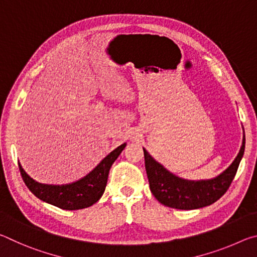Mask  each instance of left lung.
<instances>
[{"label": "left lung", "mask_w": 257, "mask_h": 257, "mask_svg": "<svg viewBox=\"0 0 257 257\" xmlns=\"http://www.w3.org/2000/svg\"><path fill=\"white\" fill-rule=\"evenodd\" d=\"M144 150L145 168L152 194L165 206L178 210H196L208 206L222 197L231 185L245 151V134L242 144L233 162L219 176L206 180H187L167 170Z\"/></svg>", "instance_id": "left-lung-1"}]
</instances>
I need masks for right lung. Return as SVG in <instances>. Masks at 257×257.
<instances>
[{"label":"right lung","instance_id":"1","mask_svg":"<svg viewBox=\"0 0 257 257\" xmlns=\"http://www.w3.org/2000/svg\"><path fill=\"white\" fill-rule=\"evenodd\" d=\"M125 143L107 154L92 171L81 179L66 185L41 184L30 178L19 163V170L26 186L41 201L51 205L73 211L92 206L96 203L105 190L108 171L125 147Z\"/></svg>","mask_w":257,"mask_h":257}]
</instances>
